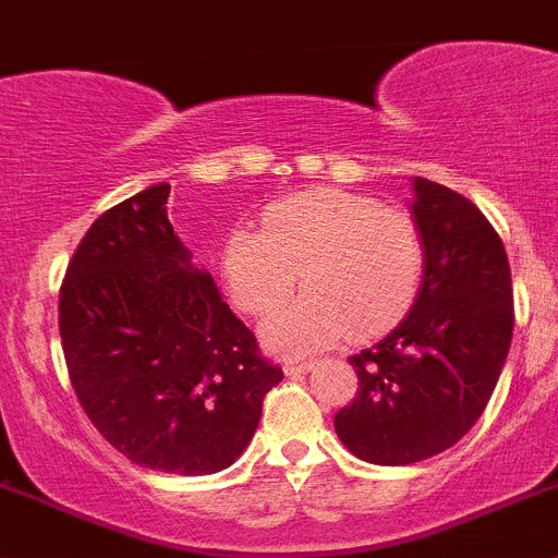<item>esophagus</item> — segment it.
I'll list each match as a JSON object with an SVG mask.
<instances>
[{"mask_svg":"<svg viewBox=\"0 0 558 558\" xmlns=\"http://www.w3.org/2000/svg\"><path fill=\"white\" fill-rule=\"evenodd\" d=\"M307 369H313V362H302V359H289V362L283 364L286 375H305Z\"/></svg>","mask_w":558,"mask_h":558,"instance_id":"esophagus-1","label":"esophagus"}]
</instances>
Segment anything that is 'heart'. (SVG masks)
Masks as SVG:
<instances>
[{
  "mask_svg": "<svg viewBox=\"0 0 558 558\" xmlns=\"http://www.w3.org/2000/svg\"><path fill=\"white\" fill-rule=\"evenodd\" d=\"M218 269L232 305L253 318L278 313L300 278L305 296L262 337L275 353H313L397 324L418 294L424 245L408 213L320 189L269 205L262 232L234 229Z\"/></svg>",
  "mask_w": 558,
  "mask_h": 558,
  "instance_id": "heart-1",
  "label": "heart"
}]
</instances>
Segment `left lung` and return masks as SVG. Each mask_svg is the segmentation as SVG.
Wrapping results in <instances>:
<instances>
[{
  "label": "left lung",
  "instance_id": "1",
  "mask_svg": "<svg viewBox=\"0 0 558 558\" xmlns=\"http://www.w3.org/2000/svg\"><path fill=\"white\" fill-rule=\"evenodd\" d=\"M424 275L408 315L364 348L359 393L335 415L353 456L404 466L456 446L492 399L513 340V283L502 240L466 196L413 178Z\"/></svg>",
  "mask_w": 558,
  "mask_h": 558
}]
</instances>
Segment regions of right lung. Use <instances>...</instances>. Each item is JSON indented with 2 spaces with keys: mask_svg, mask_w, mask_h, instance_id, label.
<instances>
[{
  "mask_svg": "<svg viewBox=\"0 0 558 558\" xmlns=\"http://www.w3.org/2000/svg\"><path fill=\"white\" fill-rule=\"evenodd\" d=\"M170 183L102 213L77 245L59 294L72 388L99 435L134 464L213 475L243 456L264 393V362L207 269L167 218Z\"/></svg>",
  "mask_w": 558,
  "mask_h": 558,
  "instance_id": "right-lung-1",
  "label": "right lung"
}]
</instances>
